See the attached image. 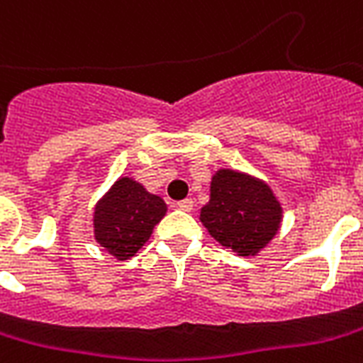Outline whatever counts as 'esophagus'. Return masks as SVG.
<instances>
[{"instance_id":"esophagus-1","label":"esophagus","mask_w":363,"mask_h":363,"mask_svg":"<svg viewBox=\"0 0 363 363\" xmlns=\"http://www.w3.org/2000/svg\"><path fill=\"white\" fill-rule=\"evenodd\" d=\"M177 207H179V209H182V211H192L194 201L190 200V198H186V200L179 201V203H177Z\"/></svg>"}]
</instances>
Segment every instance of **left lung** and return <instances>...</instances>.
Here are the masks:
<instances>
[{
  "instance_id": "obj_1",
  "label": "left lung",
  "mask_w": 363,
  "mask_h": 363,
  "mask_svg": "<svg viewBox=\"0 0 363 363\" xmlns=\"http://www.w3.org/2000/svg\"><path fill=\"white\" fill-rule=\"evenodd\" d=\"M201 223L220 245L238 255H255L280 228L281 207L261 181L223 169L213 177L211 200Z\"/></svg>"
}]
</instances>
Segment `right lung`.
I'll list each match as a JSON object with an SVG mask.
<instances>
[{"label": "right lung", "mask_w": 363, "mask_h": 363, "mask_svg": "<svg viewBox=\"0 0 363 363\" xmlns=\"http://www.w3.org/2000/svg\"><path fill=\"white\" fill-rule=\"evenodd\" d=\"M165 211L162 198L133 179H120L95 207L96 242L120 261L131 259L148 242Z\"/></svg>", "instance_id": "1"}]
</instances>
